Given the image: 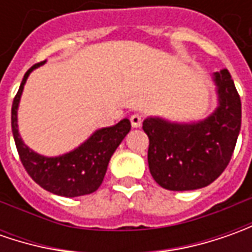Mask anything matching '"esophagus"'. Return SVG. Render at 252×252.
I'll return each instance as SVG.
<instances>
[{"instance_id":"esophagus-1","label":"esophagus","mask_w":252,"mask_h":252,"mask_svg":"<svg viewBox=\"0 0 252 252\" xmlns=\"http://www.w3.org/2000/svg\"><path fill=\"white\" fill-rule=\"evenodd\" d=\"M141 122H143V118H141V115H139V113H134V115L130 116V123L133 127H140Z\"/></svg>"}]
</instances>
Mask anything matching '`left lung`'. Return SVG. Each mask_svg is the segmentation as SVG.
<instances>
[{
	"label": "left lung",
	"mask_w": 252,
	"mask_h": 252,
	"mask_svg": "<svg viewBox=\"0 0 252 252\" xmlns=\"http://www.w3.org/2000/svg\"><path fill=\"white\" fill-rule=\"evenodd\" d=\"M218 106L209 116L174 122L147 116L149 168L168 190H193L212 184L226 169L241 127V101L228 70L212 74Z\"/></svg>",
	"instance_id": "1"
}]
</instances>
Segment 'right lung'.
I'll return each mask as SVG.
<instances>
[{"mask_svg":"<svg viewBox=\"0 0 252 252\" xmlns=\"http://www.w3.org/2000/svg\"><path fill=\"white\" fill-rule=\"evenodd\" d=\"M40 65L34 64L26 71L12 102L11 123L16 150L31 178L43 189L65 198L90 195L101 187L111 157L130 131V121L125 118L113 126L96 129L78 147L60 156L47 157L33 151L19 133L18 109L28 77Z\"/></svg>","mask_w":252,"mask_h":252,"instance_id":"1","label":"right lung"}]
</instances>
